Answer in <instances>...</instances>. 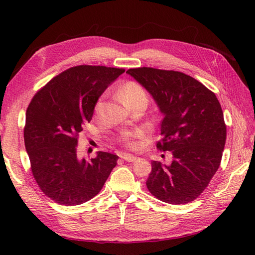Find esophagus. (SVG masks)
<instances>
[{
	"mask_svg": "<svg viewBox=\"0 0 255 255\" xmlns=\"http://www.w3.org/2000/svg\"><path fill=\"white\" fill-rule=\"evenodd\" d=\"M122 158H123L125 161H127V162H133V161L137 160L136 156L130 155V154H124V155L122 156Z\"/></svg>",
	"mask_w": 255,
	"mask_h": 255,
	"instance_id": "34e87169",
	"label": "esophagus"
}]
</instances>
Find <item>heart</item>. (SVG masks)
<instances>
[{"mask_svg": "<svg viewBox=\"0 0 255 255\" xmlns=\"http://www.w3.org/2000/svg\"><path fill=\"white\" fill-rule=\"evenodd\" d=\"M119 97H121L122 102L127 107H130L138 103H148V95L147 92L139 83L134 82V81H127L124 84L121 85L118 91ZM105 106V95L100 96L96 100L94 107H93V115L95 118H101L103 111H104ZM141 137L140 131H133V132H126L124 133L121 138V143L125 145L129 150H137L140 147L139 138Z\"/></svg>", "mask_w": 255, "mask_h": 255, "instance_id": "1", "label": "heart"}]
</instances>
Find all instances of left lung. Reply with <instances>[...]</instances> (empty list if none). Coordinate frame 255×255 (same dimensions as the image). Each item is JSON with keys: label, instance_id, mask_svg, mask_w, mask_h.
I'll return each mask as SVG.
<instances>
[{"label": "left lung", "instance_id": "obj_1", "mask_svg": "<svg viewBox=\"0 0 255 255\" xmlns=\"http://www.w3.org/2000/svg\"><path fill=\"white\" fill-rule=\"evenodd\" d=\"M158 104L163 118L160 151H171L170 165L152 161L147 180L149 192L172 205L191 203L208 186L217 172L227 128L214 92L189 75L149 67L129 69Z\"/></svg>", "mask_w": 255, "mask_h": 255}]
</instances>
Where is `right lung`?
I'll return each instance as SVG.
<instances>
[{"label":"right lung","instance_id":"1","mask_svg":"<svg viewBox=\"0 0 255 255\" xmlns=\"http://www.w3.org/2000/svg\"><path fill=\"white\" fill-rule=\"evenodd\" d=\"M124 72L104 66L72 67L42 86L27 107L24 141L32 176L57 204L86 203L116 166L118 156L102 151L90 161L79 159L77 145L96 100Z\"/></svg>","mask_w":255,"mask_h":255}]
</instances>
